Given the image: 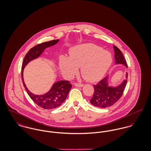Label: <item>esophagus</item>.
<instances>
[{"instance_id": "obj_1", "label": "esophagus", "mask_w": 151, "mask_h": 151, "mask_svg": "<svg viewBox=\"0 0 151 151\" xmlns=\"http://www.w3.org/2000/svg\"><path fill=\"white\" fill-rule=\"evenodd\" d=\"M74 85L76 86V87H82L83 86V84H79V83H75Z\"/></svg>"}]
</instances>
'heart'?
Instances as JSON below:
<instances>
[{
    "instance_id": "b5f03b06",
    "label": "heart",
    "mask_w": 151,
    "mask_h": 151,
    "mask_svg": "<svg viewBox=\"0 0 151 151\" xmlns=\"http://www.w3.org/2000/svg\"><path fill=\"white\" fill-rule=\"evenodd\" d=\"M112 63L111 54L93 44H85L73 48L70 58L61 56L59 67L63 75L71 78L81 67V76L87 81L94 82L102 79Z\"/></svg>"
}]
</instances>
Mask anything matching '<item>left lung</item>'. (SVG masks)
Segmentation results:
<instances>
[{
  "label": "left lung",
  "instance_id": "obj_1",
  "mask_svg": "<svg viewBox=\"0 0 151 151\" xmlns=\"http://www.w3.org/2000/svg\"><path fill=\"white\" fill-rule=\"evenodd\" d=\"M114 49L115 63L121 64L127 67V64L121 51L113 45ZM128 79V73L126 74V79L121 84L116 87H111L108 84V76L105 77L96 85H93L94 93L90 103L95 107L106 108L114 104L122 96L126 87Z\"/></svg>",
  "mask_w": 151,
  "mask_h": 151
}]
</instances>
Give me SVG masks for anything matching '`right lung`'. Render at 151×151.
<instances>
[{"mask_svg": "<svg viewBox=\"0 0 151 151\" xmlns=\"http://www.w3.org/2000/svg\"><path fill=\"white\" fill-rule=\"evenodd\" d=\"M58 41V40H55L45 42L31 48L24 56L22 66V80L26 91L35 103L40 107L48 110L58 107L65 101L72 88L70 81H57L53 84L52 88L47 93L41 95H35L27 89L24 84L23 78V70L30 61L38 58L47 47L56 44Z\"/></svg>", "mask_w": 151, "mask_h": 151, "instance_id": "add662e5", "label": "right lung"}]
</instances>
